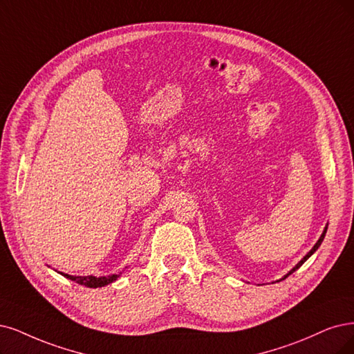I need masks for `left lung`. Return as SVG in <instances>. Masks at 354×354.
Here are the masks:
<instances>
[{
	"label": "left lung",
	"instance_id": "8db88e82",
	"mask_svg": "<svg viewBox=\"0 0 354 354\" xmlns=\"http://www.w3.org/2000/svg\"><path fill=\"white\" fill-rule=\"evenodd\" d=\"M326 229H328V225H326V226H325V229H324L322 234H321V236H319L318 242H317L315 245H313V248H312V250H310V251H309V252H308V254H306V255H305V257H304L302 259H300V261H299V263H297V264H296V266H295V267H293V268H292V270H290L289 272H287V274H286V276H284L283 279H280V280H284L286 277H289V276H290V274H292V272H295V271H296V270H297V268H299L300 266H302V264L305 263V261H306V259H308V258H309L310 255H313V252H317V250H318V248L321 246V243H322V241H324V238H325V233H326Z\"/></svg>",
	"mask_w": 354,
	"mask_h": 354
}]
</instances>
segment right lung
Returning a JSON list of instances; mask_svg holds the SVG:
<instances>
[{
	"label": "right lung",
	"instance_id": "add662e5",
	"mask_svg": "<svg viewBox=\"0 0 354 354\" xmlns=\"http://www.w3.org/2000/svg\"><path fill=\"white\" fill-rule=\"evenodd\" d=\"M57 272H59V271H57ZM59 274H61V276H64V277H67L68 280H73V281L78 283V284L86 286V287H91V289H96V287H103V286H106V284L118 280V277H120L122 272L111 274V276H102V277H95V276H70V274H64V272H59Z\"/></svg>",
	"mask_w": 354,
	"mask_h": 354
}]
</instances>
